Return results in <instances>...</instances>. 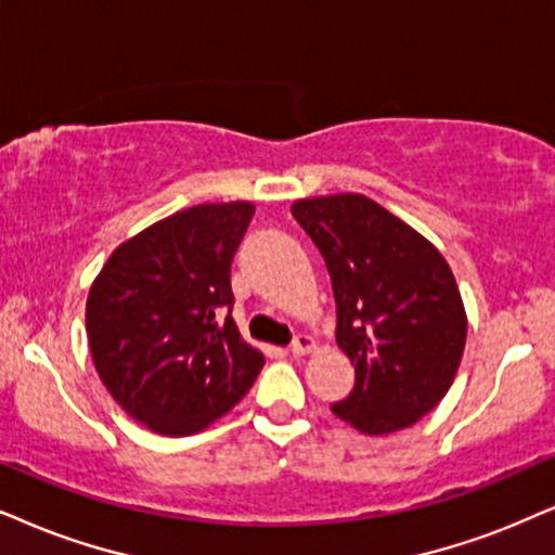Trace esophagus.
<instances>
[{"label":"esophagus","mask_w":555,"mask_h":555,"mask_svg":"<svg viewBox=\"0 0 555 555\" xmlns=\"http://www.w3.org/2000/svg\"><path fill=\"white\" fill-rule=\"evenodd\" d=\"M314 348H318V343H314L312 335H297V338H294L292 346H289L294 356H307V353H312Z\"/></svg>","instance_id":"1"}]
</instances>
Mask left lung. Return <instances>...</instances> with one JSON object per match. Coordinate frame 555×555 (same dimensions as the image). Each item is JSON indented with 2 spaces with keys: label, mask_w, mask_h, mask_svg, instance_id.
Listing matches in <instances>:
<instances>
[{
  "label": "left lung",
  "mask_w": 555,
  "mask_h": 555,
  "mask_svg": "<svg viewBox=\"0 0 555 555\" xmlns=\"http://www.w3.org/2000/svg\"><path fill=\"white\" fill-rule=\"evenodd\" d=\"M294 220L325 258L335 340L356 387L333 412L363 435L415 425L451 389L466 346V310L435 245L363 194L297 199Z\"/></svg>",
  "instance_id": "obj_1"
}]
</instances>
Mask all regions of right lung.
<instances>
[{
	"label": "right lung",
	"instance_id": "add662e5",
	"mask_svg": "<svg viewBox=\"0 0 555 555\" xmlns=\"http://www.w3.org/2000/svg\"><path fill=\"white\" fill-rule=\"evenodd\" d=\"M256 207L209 202L153 222L112 250L87 297L102 384L158 435H194L241 402L263 353L241 338L230 263Z\"/></svg>",
	"mask_w": 555,
	"mask_h": 555
}]
</instances>
